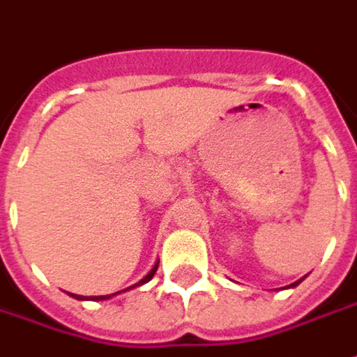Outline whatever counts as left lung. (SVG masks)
Returning <instances> with one entry per match:
<instances>
[{"instance_id":"left-lung-1","label":"left lung","mask_w":357,"mask_h":357,"mask_svg":"<svg viewBox=\"0 0 357 357\" xmlns=\"http://www.w3.org/2000/svg\"><path fill=\"white\" fill-rule=\"evenodd\" d=\"M305 276H307V274H305ZM305 276H303V278H305ZM303 278H300V280H296V282H291L290 286H284V290H288V288H296V286H298V284H300L301 280H303Z\"/></svg>"}]
</instances>
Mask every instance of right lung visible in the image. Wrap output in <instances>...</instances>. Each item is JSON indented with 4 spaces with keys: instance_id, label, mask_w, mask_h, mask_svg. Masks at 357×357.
<instances>
[{
    "instance_id": "1",
    "label": "right lung",
    "mask_w": 357,
    "mask_h": 357,
    "mask_svg": "<svg viewBox=\"0 0 357 357\" xmlns=\"http://www.w3.org/2000/svg\"><path fill=\"white\" fill-rule=\"evenodd\" d=\"M156 268H158V263L151 268V273L146 274L144 278H141L139 282L133 284V286H129V288H126V290H119L116 291V294H109V296H77V294H71V298H75V300H79V301H102V300H109V298H114V296H118V294H121V291H127V290H131V288H137V286H143V284H146L151 278L154 276V273H156Z\"/></svg>"
}]
</instances>
